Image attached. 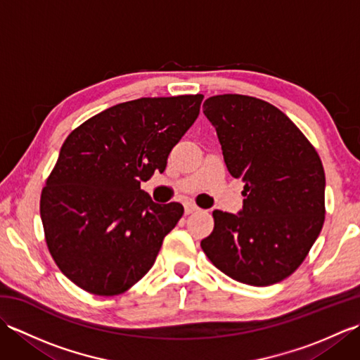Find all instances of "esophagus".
<instances>
[{
    "label": "esophagus",
    "instance_id": "esophagus-1",
    "mask_svg": "<svg viewBox=\"0 0 360 360\" xmlns=\"http://www.w3.org/2000/svg\"><path fill=\"white\" fill-rule=\"evenodd\" d=\"M198 210H200V207H198V205H195L192 202H187L186 204V215H190V213H195Z\"/></svg>",
    "mask_w": 360,
    "mask_h": 360
}]
</instances>
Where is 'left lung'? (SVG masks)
<instances>
[{"instance_id": "1", "label": "left lung", "mask_w": 360, "mask_h": 360, "mask_svg": "<svg viewBox=\"0 0 360 360\" xmlns=\"http://www.w3.org/2000/svg\"><path fill=\"white\" fill-rule=\"evenodd\" d=\"M202 111L246 196L238 215L213 212L215 227L201 241L204 254L221 272L250 286L285 280L323 227L322 160L294 122L262 98L213 96Z\"/></svg>"}]
</instances>
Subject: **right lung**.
<instances>
[{
  "mask_svg": "<svg viewBox=\"0 0 360 360\" xmlns=\"http://www.w3.org/2000/svg\"><path fill=\"white\" fill-rule=\"evenodd\" d=\"M202 98L142 97L119 103L66 137L43 187L40 215L53 262L83 290L119 295L151 269L184 207L153 202L141 181L165 170Z\"/></svg>",
  "mask_w": 360,
  "mask_h": 360,
  "instance_id": "add662e5",
  "label": "right lung"
}]
</instances>
